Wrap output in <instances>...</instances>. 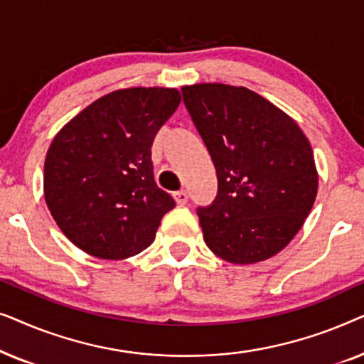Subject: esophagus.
I'll use <instances>...</instances> for the list:
<instances>
[{
    "mask_svg": "<svg viewBox=\"0 0 364 364\" xmlns=\"http://www.w3.org/2000/svg\"><path fill=\"white\" fill-rule=\"evenodd\" d=\"M173 198H176V202L178 203V205H186V203L188 202V193H187V191H177V192H173Z\"/></svg>",
    "mask_w": 364,
    "mask_h": 364,
    "instance_id": "34e87169",
    "label": "esophagus"
}]
</instances>
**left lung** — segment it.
<instances>
[{"label":"left lung","mask_w":364,"mask_h":364,"mask_svg":"<svg viewBox=\"0 0 364 364\" xmlns=\"http://www.w3.org/2000/svg\"><path fill=\"white\" fill-rule=\"evenodd\" d=\"M183 102L217 171V197L198 207L203 240L223 260L248 265L283 250L315 203L310 142L282 109L247 87L193 84Z\"/></svg>","instance_id":"left-lung-1"}]
</instances>
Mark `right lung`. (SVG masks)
Masks as SVG:
<instances>
[{
	"label": "right lung",
	"instance_id": "add662e5",
	"mask_svg": "<svg viewBox=\"0 0 364 364\" xmlns=\"http://www.w3.org/2000/svg\"><path fill=\"white\" fill-rule=\"evenodd\" d=\"M181 104L177 89H119L73 117L44 162V198L77 248L122 260L151 245L176 207L154 181L152 142Z\"/></svg>",
	"mask_w": 364,
	"mask_h": 364
}]
</instances>
